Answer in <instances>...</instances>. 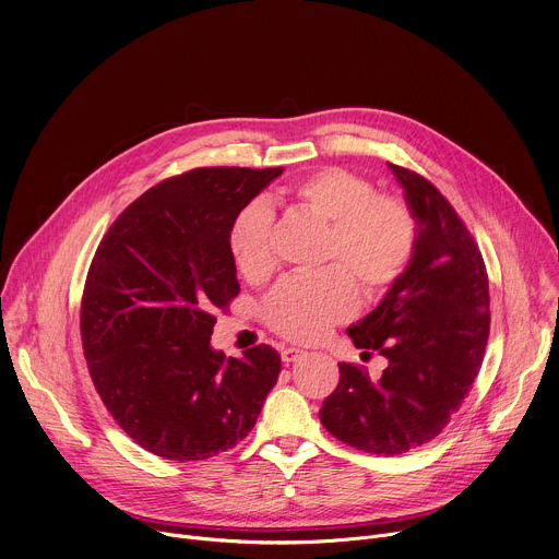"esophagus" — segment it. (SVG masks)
<instances>
[{"label": "esophagus", "mask_w": 559, "mask_h": 559, "mask_svg": "<svg viewBox=\"0 0 559 559\" xmlns=\"http://www.w3.org/2000/svg\"><path fill=\"white\" fill-rule=\"evenodd\" d=\"M300 356H302V349H298V347H281V360L285 365L296 362Z\"/></svg>", "instance_id": "1"}]
</instances>
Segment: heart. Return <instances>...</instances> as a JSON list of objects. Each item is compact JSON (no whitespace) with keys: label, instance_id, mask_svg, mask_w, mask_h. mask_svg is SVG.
I'll return each mask as SVG.
<instances>
[{"label":"heart","instance_id":"b5f03b06","mask_svg":"<svg viewBox=\"0 0 559 559\" xmlns=\"http://www.w3.org/2000/svg\"><path fill=\"white\" fill-rule=\"evenodd\" d=\"M283 203L325 227L318 263L332 265L307 276H287L267 294L263 321L283 338H321L354 311V287L362 298L376 300L407 272L418 225L401 197L376 192L369 179L328 166L289 183ZM272 223V212L261 201L243 205L229 223L227 250L248 281H261L274 270Z\"/></svg>","mask_w":559,"mask_h":559}]
</instances>
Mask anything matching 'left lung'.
Segmentation results:
<instances>
[{
	"mask_svg": "<svg viewBox=\"0 0 559 559\" xmlns=\"http://www.w3.org/2000/svg\"><path fill=\"white\" fill-rule=\"evenodd\" d=\"M389 170L416 216V252L380 305L347 330L386 367L373 380L341 362L338 386L321 407L332 436L376 455L407 453L449 425L483 367L491 328L487 267L471 231L425 177Z\"/></svg>",
	"mask_w": 559,
	"mask_h": 559,
	"instance_id": "left-lung-1",
	"label": "left lung"
}]
</instances>
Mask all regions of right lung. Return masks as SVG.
<instances>
[{
    "label": "right lung",
    "instance_id": "add662e5",
    "mask_svg": "<svg viewBox=\"0 0 559 559\" xmlns=\"http://www.w3.org/2000/svg\"><path fill=\"white\" fill-rule=\"evenodd\" d=\"M283 168H197L130 203L106 231L82 298L95 389L145 451L205 460L241 442L278 380L270 345L227 358L210 336L238 294L227 250L234 214Z\"/></svg>",
    "mask_w": 559,
    "mask_h": 559
}]
</instances>
